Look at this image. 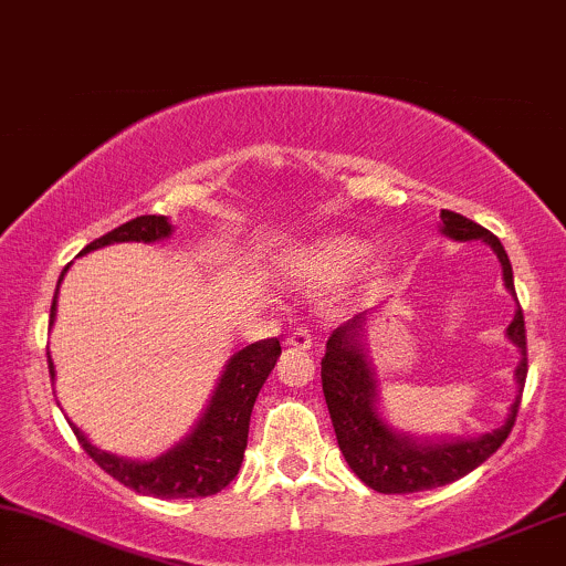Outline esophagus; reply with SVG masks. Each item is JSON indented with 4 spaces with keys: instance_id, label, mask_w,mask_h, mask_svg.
<instances>
[{
    "instance_id": "34e87169",
    "label": "esophagus",
    "mask_w": 566,
    "mask_h": 566,
    "mask_svg": "<svg viewBox=\"0 0 566 566\" xmlns=\"http://www.w3.org/2000/svg\"><path fill=\"white\" fill-rule=\"evenodd\" d=\"M285 346L294 348V352H306V348L312 346V336L306 327H294V331L289 333V338H285Z\"/></svg>"
}]
</instances>
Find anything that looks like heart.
<instances>
[{
	"label": "heart",
	"instance_id": "1",
	"mask_svg": "<svg viewBox=\"0 0 566 566\" xmlns=\"http://www.w3.org/2000/svg\"><path fill=\"white\" fill-rule=\"evenodd\" d=\"M369 256V243L352 239V235H336V239L319 241L317 247L306 249L296 256L294 275L312 289H331V285L346 283L361 270Z\"/></svg>",
	"mask_w": 566,
	"mask_h": 566
}]
</instances>
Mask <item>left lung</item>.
<instances>
[{
	"instance_id": "left-lung-1",
	"label": "left lung",
	"mask_w": 566,
	"mask_h": 566,
	"mask_svg": "<svg viewBox=\"0 0 566 566\" xmlns=\"http://www.w3.org/2000/svg\"><path fill=\"white\" fill-rule=\"evenodd\" d=\"M441 233L453 241H483L499 256L506 291L514 294L512 262L491 230L462 214L441 209ZM373 312H361L331 333L323 357V394L338 449L361 483L378 493H417L449 485L470 475L475 467L499 451L517 420L522 388L527 378V338L520 302L514 319L506 327V338L520 348V365L514 369L517 396L509 407L506 420L496 430L475 438H417L396 430L380 411V390L375 367L367 357V319Z\"/></svg>"
}]
</instances>
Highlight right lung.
<instances>
[{
    "instance_id": "obj_1",
    "label": "right lung",
    "mask_w": 566,
    "mask_h": 566,
    "mask_svg": "<svg viewBox=\"0 0 566 566\" xmlns=\"http://www.w3.org/2000/svg\"><path fill=\"white\" fill-rule=\"evenodd\" d=\"M172 235V222L163 214H142V218L125 222V226L109 230L107 235L88 243L81 254L109 247V243L142 241L155 243ZM70 268V264H67ZM67 268L62 270L57 291L52 298V312H49V325H54L57 317V294L60 283L65 277ZM281 357V340L268 338L256 340L226 361L222 375L214 386L209 403L201 411V417L193 424L186 438H180L176 446L159 453L155 459H125L117 453L96 449L88 441L86 432L78 424L70 422L75 438L83 446V451L102 467L107 475L120 480L125 488H134L136 493L155 499H199L212 496L226 488L230 480L239 475L243 451L249 441V420L254 409L256 396L268 380V375ZM49 375L54 380V361L46 348Z\"/></svg>"
}]
</instances>
